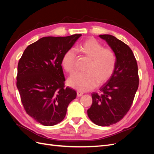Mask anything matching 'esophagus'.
Wrapping results in <instances>:
<instances>
[{
    "mask_svg": "<svg viewBox=\"0 0 154 154\" xmlns=\"http://www.w3.org/2000/svg\"><path fill=\"white\" fill-rule=\"evenodd\" d=\"M83 94V92H81V91H78L77 92V97H81Z\"/></svg>",
    "mask_w": 154,
    "mask_h": 154,
    "instance_id": "34e87169",
    "label": "esophagus"
}]
</instances>
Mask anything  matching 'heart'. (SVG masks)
I'll return each mask as SVG.
<instances>
[{
    "instance_id": "obj_1",
    "label": "heart",
    "mask_w": 154,
    "mask_h": 154,
    "mask_svg": "<svg viewBox=\"0 0 154 154\" xmlns=\"http://www.w3.org/2000/svg\"><path fill=\"white\" fill-rule=\"evenodd\" d=\"M75 51L90 60L85 73H75L68 78L67 85L79 91H85L104 83L109 80L115 67V55L108 48H103L93 38L83 41L75 48ZM75 53L73 50L65 52L62 58V66L68 73L75 70Z\"/></svg>"
}]
</instances>
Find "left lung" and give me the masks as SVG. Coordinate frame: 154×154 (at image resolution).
I'll return each mask as SVG.
<instances>
[{
	"label": "left lung",
	"mask_w": 154,
	"mask_h": 154,
	"mask_svg": "<svg viewBox=\"0 0 154 154\" xmlns=\"http://www.w3.org/2000/svg\"><path fill=\"white\" fill-rule=\"evenodd\" d=\"M99 36L115 54V67L112 76L100 88L101 93L91 94L93 103L87 114L97 125L107 126L119 122L129 110L138 88V71L128 45L112 35Z\"/></svg>",
	"instance_id": "8db88e82"
}]
</instances>
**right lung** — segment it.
Returning a JSON list of instances; mask_svg holds the SVG:
<instances>
[{"instance_id": "1", "label": "right lung", "mask_w": 154, "mask_h": 154, "mask_svg": "<svg viewBox=\"0 0 154 154\" xmlns=\"http://www.w3.org/2000/svg\"><path fill=\"white\" fill-rule=\"evenodd\" d=\"M81 34L44 37L29 45L18 64L16 86L27 114L46 126L63 120L69 104L77 96L64 87L61 61Z\"/></svg>"}]
</instances>
